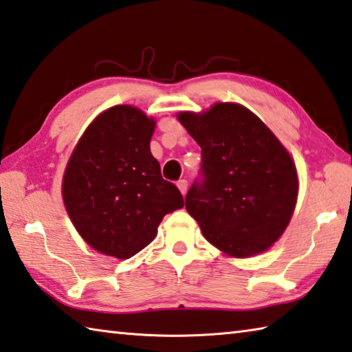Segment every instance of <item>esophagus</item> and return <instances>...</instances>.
<instances>
[{"mask_svg":"<svg viewBox=\"0 0 352 352\" xmlns=\"http://www.w3.org/2000/svg\"><path fill=\"white\" fill-rule=\"evenodd\" d=\"M177 186H178V189H180V192L183 195H186V192H188V182L186 180H180L177 183Z\"/></svg>","mask_w":352,"mask_h":352,"instance_id":"obj_1","label":"esophagus"}]
</instances>
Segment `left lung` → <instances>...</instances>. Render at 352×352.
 Segmentation results:
<instances>
[{
  "instance_id": "obj_1",
  "label": "left lung",
  "mask_w": 352,
  "mask_h": 352,
  "mask_svg": "<svg viewBox=\"0 0 352 352\" xmlns=\"http://www.w3.org/2000/svg\"><path fill=\"white\" fill-rule=\"evenodd\" d=\"M177 120L201 148L204 180L189 189L186 210L203 237L234 258L267 251L297 204L298 175L289 152L239 103L183 111Z\"/></svg>"
}]
</instances>
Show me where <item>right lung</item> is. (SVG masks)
I'll return each mask as SVG.
<instances>
[{"mask_svg":"<svg viewBox=\"0 0 352 352\" xmlns=\"http://www.w3.org/2000/svg\"><path fill=\"white\" fill-rule=\"evenodd\" d=\"M157 121L131 104L98 113L69 157L61 182L76 232L103 255L126 260L157 237L163 217L184 206L151 154Z\"/></svg>","mask_w":352,"mask_h":352,"instance_id":"obj_1","label":"right lung"}]
</instances>
